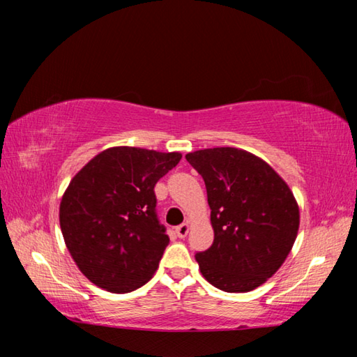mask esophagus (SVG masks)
<instances>
[{
	"instance_id": "esophagus-1",
	"label": "esophagus",
	"mask_w": 357,
	"mask_h": 357,
	"mask_svg": "<svg viewBox=\"0 0 357 357\" xmlns=\"http://www.w3.org/2000/svg\"><path fill=\"white\" fill-rule=\"evenodd\" d=\"M174 231H176L179 238H185L187 233H189V223H181V225H178Z\"/></svg>"
}]
</instances>
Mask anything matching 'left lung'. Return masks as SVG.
Wrapping results in <instances>:
<instances>
[{
	"label": "left lung",
	"mask_w": 357,
	"mask_h": 357,
	"mask_svg": "<svg viewBox=\"0 0 357 357\" xmlns=\"http://www.w3.org/2000/svg\"><path fill=\"white\" fill-rule=\"evenodd\" d=\"M206 184L214 243L195 258L204 279L245 293L273 277L298 236L299 206L288 184L263 159L238 148L185 155Z\"/></svg>",
	"instance_id": "1"
}]
</instances>
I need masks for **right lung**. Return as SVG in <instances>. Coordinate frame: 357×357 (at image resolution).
<instances>
[{"instance_id": "right-lung-1", "label": "right lung", "mask_w": 357, "mask_h": 357, "mask_svg": "<svg viewBox=\"0 0 357 357\" xmlns=\"http://www.w3.org/2000/svg\"><path fill=\"white\" fill-rule=\"evenodd\" d=\"M179 153L114 146L78 172L59 204L66 247L94 285L130 293L153 279L170 243L157 219L154 185Z\"/></svg>"}]
</instances>
